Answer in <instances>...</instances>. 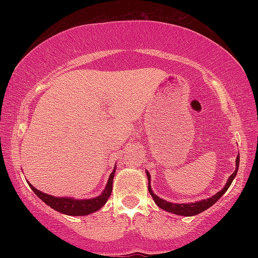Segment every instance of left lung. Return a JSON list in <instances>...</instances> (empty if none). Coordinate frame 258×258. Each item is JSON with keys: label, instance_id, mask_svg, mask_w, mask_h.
<instances>
[{"label": "left lung", "instance_id": "left-lung-1", "mask_svg": "<svg viewBox=\"0 0 258 258\" xmlns=\"http://www.w3.org/2000/svg\"><path fill=\"white\" fill-rule=\"evenodd\" d=\"M239 161H240V158H239V155H238L235 160V166H236L235 171H234V172L229 176L226 185L223 186V189H222V190L218 191L217 194H215L214 197L209 198V199L195 201V203H185V204H173V203H171V201H166V200L161 199V198H159L158 195L154 194L152 185H150V179H152V177H150V173L148 172V171H146L147 177H148V190H149V193H150V195H152V198L154 199V201H155L156 205H158L160 209L165 210V211L171 212V214H173V215L186 216V217L199 215L200 212L205 211V210L209 209V207H211L212 205H214L216 201H218V199H220L222 195H223L228 190V188H229L230 184H232L233 179L235 178L236 173H238Z\"/></svg>", "mask_w": 258, "mask_h": 258}]
</instances>
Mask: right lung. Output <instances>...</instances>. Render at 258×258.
I'll use <instances>...</instances> for the list:
<instances>
[{"instance_id":"1","label":"right lung","mask_w":258,"mask_h":258,"mask_svg":"<svg viewBox=\"0 0 258 258\" xmlns=\"http://www.w3.org/2000/svg\"><path fill=\"white\" fill-rule=\"evenodd\" d=\"M115 171H116V164H115L114 170L109 176L108 183H106L104 190L100 193L98 197L92 198V199H74V198L68 197H53L47 193H42L38 189L35 188L34 185L29 183L30 188L32 189L35 194L43 201L46 205L51 206L53 210L60 212V214L68 216H87L93 214V212L98 211L105 205L108 201L109 197L111 195L112 190V179H114Z\"/></svg>"}]
</instances>
